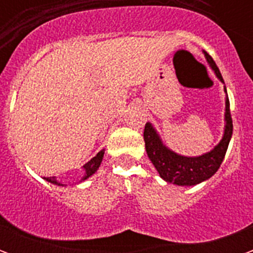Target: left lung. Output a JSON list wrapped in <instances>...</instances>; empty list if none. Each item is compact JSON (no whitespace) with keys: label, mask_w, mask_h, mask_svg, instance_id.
Returning <instances> with one entry per match:
<instances>
[{"label":"left lung","mask_w":253,"mask_h":253,"mask_svg":"<svg viewBox=\"0 0 253 253\" xmlns=\"http://www.w3.org/2000/svg\"><path fill=\"white\" fill-rule=\"evenodd\" d=\"M205 52L207 63L210 65L215 76L223 83V78L219 73L212 58ZM226 92V88H225ZM229 99L225 100V130L223 137L219 141L215 148L207 152V153L198 156V157H186L180 154L172 152L170 149L165 146L161 138L150 123L145 125L143 131V139H145V148L150 161L153 163L154 168L157 169L161 179H164L168 183L176 184V186H196L202 181L210 179L218 168L221 167L223 157L228 150L229 142L233 132V123H232V115L229 110Z\"/></svg>","instance_id":"obj_1"}]
</instances>
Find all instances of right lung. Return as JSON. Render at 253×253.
<instances>
[{"instance_id": "right-lung-1", "label": "right lung", "mask_w": 253, "mask_h": 253, "mask_svg": "<svg viewBox=\"0 0 253 253\" xmlns=\"http://www.w3.org/2000/svg\"><path fill=\"white\" fill-rule=\"evenodd\" d=\"M103 157H104V150H100L99 153L94 156L93 159L90 160V161H88L86 164L84 165V169H85V175H84V177L81 179V181L86 180L88 177H90V176L93 175L96 170L99 169L100 164H101V161H103ZM47 181H50V183H52V184H57V186H65V184H62V183H59V181L55 179V177H44Z\"/></svg>"}]
</instances>
